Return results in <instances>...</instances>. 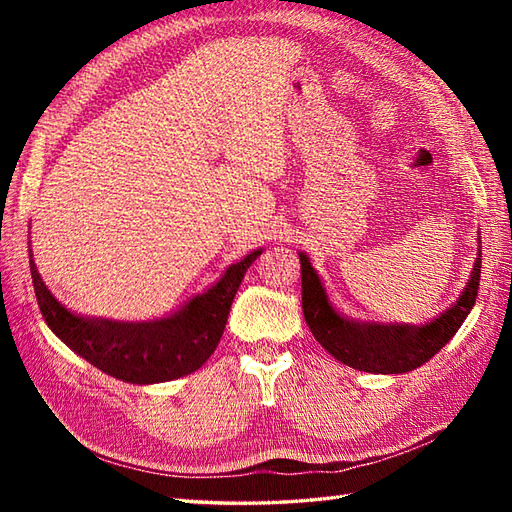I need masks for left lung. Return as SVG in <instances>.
I'll return each instance as SVG.
<instances>
[{"instance_id": "8db88e82", "label": "left lung", "mask_w": 512, "mask_h": 512, "mask_svg": "<svg viewBox=\"0 0 512 512\" xmlns=\"http://www.w3.org/2000/svg\"><path fill=\"white\" fill-rule=\"evenodd\" d=\"M477 257L469 284L458 301L440 317L424 325L358 321L341 314L332 306L323 281L312 268L310 257L299 250L301 259V303L303 317L314 339L336 361L358 372L369 374H405L424 365L447 345L475 306L482 273V239L477 237Z\"/></svg>"}]
</instances>
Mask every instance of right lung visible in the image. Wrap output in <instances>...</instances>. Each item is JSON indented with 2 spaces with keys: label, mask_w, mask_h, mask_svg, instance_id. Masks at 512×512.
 <instances>
[{
  "label": "right lung",
  "mask_w": 512,
  "mask_h": 512,
  "mask_svg": "<svg viewBox=\"0 0 512 512\" xmlns=\"http://www.w3.org/2000/svg\"><path fill=\"white\" fill-rule=\"evenodd\" d=\"M30 275L48 328L85 361L123 383L154 385L193 374L220 343L237 288L262 248L226 268L215 284L156 321H110L83 317L54 299L32 262Z\"/></svg>",
  "instance_id": "1"
}]
</instances>
